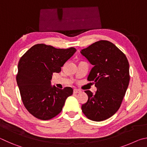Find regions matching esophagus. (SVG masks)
Returning <instances> with one entry per match:
<instances>
[{
    "label": "esophagus",
    "mask_w": 147,
    "mask_h": 147,
    "mask_svg": "<svg viewBox=\"0 0 147 147\" xmlns=\"http://www.w3.org/2000/svg\"><path fill=\"white\" fill-rule=\"evenodd\" d=\"M81 91L80 90V89H74V90H73V93H79V92H80Z\"/></svg>",
    "instance_id": "1"
}]
</instances>
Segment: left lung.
Masks as SVG:
<instances>
[{
    "label": "left lung",
    "mask_w": 147,
    "mask_h": 147,
    "mask_svg": "<svg viewBox=\"0 0 147 147\" xmlns=\"http://www.w3.org/2000/svg\"><path fill=\"white\" fill-rule=\"evenodd\" d=\"M93 67L88 77L94 82V94L85 91L88 100L82 110L91 121H102L111 117L120 108L130 82L129 63L125 54L111 42L100 40L80 52Z\"/></svg>",
    "instance_id": "left-lung-1"
}]
</instances>
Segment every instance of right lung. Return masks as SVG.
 <instances>
[{"label":"right lung","instance_id":"add662e5","mask_svg":"<svg viewBox=\"0 0 147 147\" xmlns=\"http://www.w3.org/2000/svg\"><path fill=\"white\" fill-rule=\"evenodd\" d=\"M76 51L74 47L56 49L45 44H37L27 51L19 59L16 80L24 107L37 119L47 121L61 112L66 98L73 89L52 87L54 73Z\"/></svg>","mask_w":147,"mask_h":147}]
</instances>
